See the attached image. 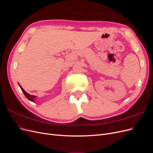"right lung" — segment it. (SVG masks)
<instances>
[{
    "mask_svg": "<svg viewBox=\"0 0 153 153\" xmlns=\"http://www.w3.org/2000/svg\"><path fill=\"white\" fill-rule=\"evenodd\" d=\"M19 86H20V87L21 88V89H22V92H24V95L25 96L26 98H27V99H28V100H29L30 101H32V102H34V101H35V99H36V96H33V95H30V94H28L27 92H25V91H24V89H23V88L22 87V86H21L20 84H19Z\"/></svg>",
    "mask_w": 153,
    "mask_h": 153,
    "instance_id": "obj_1",
    "label": "right lung"
}]
</instances>
